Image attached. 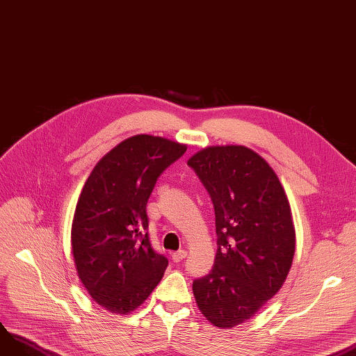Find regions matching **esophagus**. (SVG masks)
Segmentation results:
<instances>
[{
	"mask_svg": "<svg viewBox=\"0 0 356 356\" xmlns=\"http://www.w3.org/2000/svg\"><path fill=\"white\" fill-rule=\"evenodd\" d=\"M171 257H172V261H174V262H181L182 259L187 258V250L181 249V250L172 252V253H171Z\"/></svg>",
	"mask_w": 356,
	"mask_h": 356,
	"instance_id": "obj_1",
	"label": "esophagus"
}]
</instances>
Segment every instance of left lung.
I'll use <instances>...</instances> for the list:
<instances>
[{"label": "left lung", "mask_w": 356, "mask_h": 356, "mask_svg": "<svg viewBox=\"0 0 356 356\" xmlns=\"http://www.w3.org/2000/svg\"><path fill=\"white\" fill-rule=\"evenodd\" d=\"M187 163L213 200L217 233L214 266L193 282V293L211 325L234 327L255 316L290 273V201L274 169L246 146H209Z\"/></svg>", "instance_id": "1"}]
</instances>
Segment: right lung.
<instances>
[{"label":"right lung","mask_w":356,"mask_h":356,"mask_svg":"<svg viewBox=\"0 0 356 356\" xmlns=\"http://www.w3.org/2000/svg\"><path fill=\"white\" fill-rule=\"evenodd\" d=\"M187 145L136 134L101 158L78 198L71 245L78 277L101 307L129 314L161 282L168 259L150 246L146 204Z\"/></svg>","instance_id":"1"}]
</instances>
